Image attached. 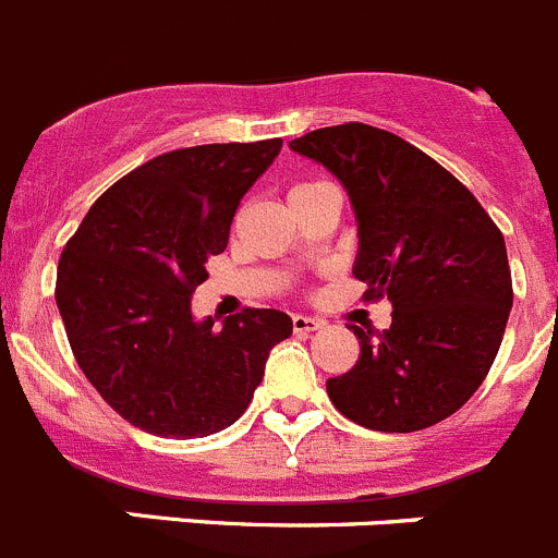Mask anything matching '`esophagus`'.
I'll return each mask as SVG.
<instances>
[{
  "mask_svg": "<svg viewBox=\"0 0 558 558\" xmlns=\"http://www.w3.org/2000/svg\"><path fill=\"white\" fill-rule=\"evenodd\" d=\"M317 328H323V323L317 320V317H306V315H295L293 317V331L295 333H312V331H317Z\"/></svg>",
  "mask_w": 558,
  "mask_h": 558,
  "instance_id": "1",
  "label": "esophagus"
}]
</instances>
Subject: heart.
Here are the masks:
<instances>
[{
	"label": "heart",
	"mask_w": 558,
	"mask_h": 558,
	"mask_svg": "<svg viewBox=\"0 0 558 558\" xmlns=\"http://www.w3.org/2000/svg\"><path fill=\"white\" fill-rule=\"evenodd\" d=\"M328 183H320V180H304V183H295V185H290V191H288V199L290 203H295V199H301V196H310V194H315V191H320V189H326Z\"/></svg>",
	"instance_id": "heart-1"
}]
</instances>
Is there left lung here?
Returning a JSON list of instances; mask_svg holds the SVG:
<instances>
[{"label":"left lung","mask_w":558,"mask_h":558,"mask_svg":"<svg viewBox=\"0 0 558 558\" xmlns=\"http://www.w3.org/2000/svg\"><path fill=\"white\" fill-rule=\"evenodd\" d=\"M290 150L344 185L359 221L353 276L395 306L384 333L353 328L362 355L326 380L331 402L380 433L452 416L490 373L512 310L501 230L454 174L389 131L331 125Z\"/></svg>","instance_id":"obj_1"}]
</instances>
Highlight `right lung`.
<instances>
[{
	"mask_svg": "<svg viewBox=\"0 0 558 558\" xmlns=\"http://www.w3.org/2000/svg\"><path fill=\"white\" fill-rule=\"evenodd\" d=\"M282 140L163 153L95 199L57 265V306L78 367L125 422L161 438H205L252 402L274 344L293 333L279 310L214 326L191 295L230 241L243 194Z\"/></svg>",
	"mask_w": 558,
	"mask_h": 558,
	"instance_id": "1",
	"label": "right lung"
}]
</instances>
